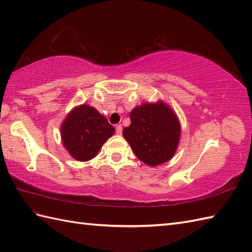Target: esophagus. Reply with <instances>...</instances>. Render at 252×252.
Instances as JSON below:
<instances>
[{
	"label": "esophagus",
	"instance_id": "esophagus-1",
	"mask_svg": "<svg viewBox=\"0 0 252 252\" xmlns=\"http://www.w3.org/2000/svg\"><path fill=\"white\" fill-rule=\"evenodd\" d=\"M116 133H117L118 135H121L122 134V126H121V125L116 126Z\"/></svg>",
	"mask_w": 252,
	"mask_h": 252
}]
</instances>
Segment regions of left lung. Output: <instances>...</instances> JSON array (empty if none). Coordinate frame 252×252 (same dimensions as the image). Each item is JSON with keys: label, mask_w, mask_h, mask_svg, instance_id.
Masks as SVG:
<instances>
[{"label": "left lung", "mask_w": 252, "mask_h": 252, "mask_svg": "<svg viewBox=\"0 0 252 252\" xmlns=\"http://www.w3.org/2000/svg\"><path fill=\"white\" fill-rule=\"evenodd\" d=\"M131 125L122 131L135 156L149 167L169 161L178 149L181 123L163 100L144 103L130 112Z\"/></svg>", "instance_id": "left-lung-1"}]
</instances>
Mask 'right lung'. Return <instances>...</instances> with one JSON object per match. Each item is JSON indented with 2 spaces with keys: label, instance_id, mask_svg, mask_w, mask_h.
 I'll return each instance as SVG.
<instances>
[{
  "label": "right lung",
  "instance_id": "right-lung-1",
  "mask_svg": "<svg viewBox=\"0 0 252 252\" xmlns=\"http://www.w3.org/2000/svg\"><path fill=\"white\" fill-rule=\"evenodd\" d=\"M115 127L94 107L78 105L68 112L61 126L63 146L78 161H89L98 154Z\"/></svg>",
  "mask_w": 252,
  "mask_h": 252
}]
</instances>
